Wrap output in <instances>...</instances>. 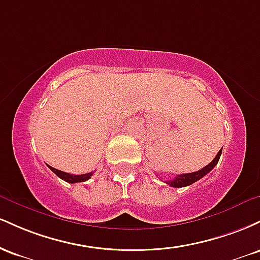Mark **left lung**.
I'll return each instance as SVG.
<instances>
[{"instance_id":"left-lung-1","label":"left lung","mask_w":260,"mask_h":260,"mask_svg":"<svg viewBox=\"0 0 260 260\" xmlns=\"http://www.w3.org/2000/svg\"><path fill=\"white\" fill-rule=\"evenodd\" d=\"M221 151H222V148L221 150L217 153V155L215 157H214V160L211 161L209 165L205 166V168H203L202 170H199V171H196V172H190V174H183V175H178L176 176L174 180H169V181H165V183H168L169 186L171 187H175V188H180V187H186V186H189V184L194 183L198 180H201V178L204 177L205 175L209 174V172L211 171L216 166V164L219 162V159L220 156H221Z\"/></svg>"}]
</instances>
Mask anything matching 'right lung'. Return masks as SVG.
Listing matches in <instances>:
<instances>
[{
    "label": "right lung",
    "mask_w": 260,
    "mask_h": 260,
    "mask_svg": "<svg viewBox=\"0 0 260 260\" xmlns=\"http://www.w3.org/2000/svg\"><path fill=\"white\" fill-rule=\"evenodd\" d=\"M50 170H51L52 172H55L56 175L58 176L59 178H62V180L68 182V183H77V182H84L86 180H89V178L91 177L92 172L90 174H85V175H71V174H67V172H63V171H59L57 169H53L51 166H49Z\"/></svg>",
    "instance_id": "obj_1"
}]
</instances>
